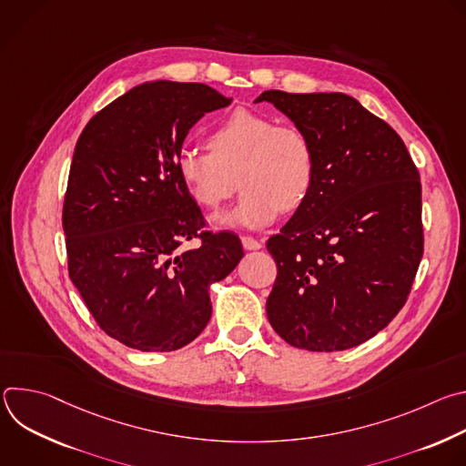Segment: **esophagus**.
Returning <instances> with one entry per match:
<instances>
[{
  "label": "esophagus",
  "instance_id": "34e87169",
  "mask_svg": "<svg viewBox=\"0 0 466 466\" xmlns=\"http://www.w3.org/2000/svg\"><path fill=\"white\" fill-rule=\"evenodd\" d=\"M241 245H243L245 250H259V248L263 247L258 239H254V238H250V236H243V238H241Z\"/></svg>",
  "mask_w": 466,
  "mask_h": 466
}]
</instances>
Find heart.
<instances>
[{
    "mask_svg": "<svg viewBox=\"0 0 466 466\" xmlns=\"http://www.w3.org/2000/svg\"><path fill=\"white\" fill-rule=\"evenodd\" d=\"M208 149H182L177 175L193 201L218 210L234 193L239 175V205L214 218L227 228H263L280 212L300 208L315 184V149L306 132L279 125L273 116L238 108L208 135Z\"/></svg>",
    "mask_w": 466,
    "mask_h": 466,
    "instance_id": "obj_1",
    "label": "heart"
}]
</instances>
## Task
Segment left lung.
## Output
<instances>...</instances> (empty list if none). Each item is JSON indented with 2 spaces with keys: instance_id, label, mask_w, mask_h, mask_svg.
Listing matches in <instances>:
<instances>
[{
  "instance_id": "left-lung-1",
  "label": "left lung",
  "mask_w": 466,
  "mask_h": 466,
  "mask_svg": "<svg viewBox=\"0 0 466 466\" xmlns=\"http://www.w3.org/2000/svg\"><path fill=\"white\" fill-rule=\"evenodd\" d=\"M268 101L309 137L315 184L269 238L279 277L268 319L291 347H358L404 306L424 250L419 171L402 138L345 94L268 90Z\"/></svg>"
}]
</instances>
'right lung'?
<instances>
[{"mask_svg": "<svg viewBox=\"0 0 466 466\" xmlns=\"http://www.w3.org/2000/svg\"><path fill=\"white\" fill-rule=\"evenodd\" d=\"M232 103L201 83L149 81L97 112L77 140L62 225L74 286L110 338L140 352L191 343L212 317L210 286L243 258L205 232L175 164L189 128ZM198 235L197 249H180Z\"/></svg>", "mask_w": 466, "mask_h": 466, "instance_id": "obj_1", "label": "right lung"}]
</instances>
